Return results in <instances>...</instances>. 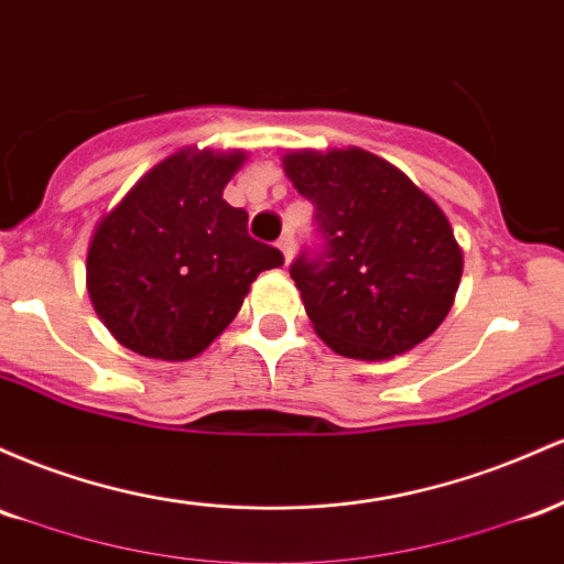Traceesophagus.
<instances>
[{
  "label": "esophagus",
  "instance_id": "34e87169",
  "mask_svg": "<svg viewBox=\"0 0 564 564\" xmlns=\"http://www.w3.org/2000/svg\"><path fill=\"white\" fill-rule=\"evenodd\" d=\"M276 248L282 250V256H284V263H290V261H293V252H295V239H293V234H282V237H280V242H276Z\"/></svg>",
  "mask_w": 564,
  "mask_h": 564
}]
</instances>
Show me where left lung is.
I'll return each mask as SVG.
<instances>
[{
  "instance_id": "1",
  "label": "left lung",
  "mask_w": 564,
  "mask_h": 564,
  "mask_svg": "<svg viewBox=\"0 0 564 564\" xmlns=\"http://www.w3.org/2000/svg\"><path fill=\"white\" fill-rule=\"evenodd\" d=\"M284 173L314 205L316 245L301 250L290 276L316 335L372 362L426 340L464 271L445 213L362 149L288 154Z\"/></svg>"
}]
</instances>
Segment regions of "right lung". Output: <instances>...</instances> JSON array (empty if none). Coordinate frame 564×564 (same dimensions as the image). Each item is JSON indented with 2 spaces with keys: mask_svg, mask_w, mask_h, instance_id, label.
I'll return each instance as SVG.
<instances>
[{
  "mask_svg": "<svg viewBox=\"0 0 564 564\" xmlns=\"http://www.w3.org/2000/svg\"><path fill=\"white\" fill-rule=\"evenodd\" d=\"M242 160V151L167 156L98 224L87 293L122 346L170 362L197 357L231 325L252 280L284 263L224 199Z\"/></svg>",
  "mask_w": 564,
  "mask_h": 564,
  "instance_id": "obj_1",
  "label": "right lung"
}]
</instances>
